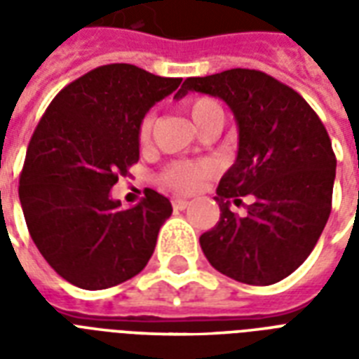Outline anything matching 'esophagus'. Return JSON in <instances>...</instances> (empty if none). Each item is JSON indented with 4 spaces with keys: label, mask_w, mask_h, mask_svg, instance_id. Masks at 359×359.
Listing matches in <instances>:
<instances>
[{
    "label": "esophagus",
    "mask_w": 359,
    "mask_h": 359,
    "mask_svg": "<svg viewBox=\"0 0 359 359\" xmlns=\"http://www.w3.org/2000/svg\"><path fill=\"white\" fill-rule=\"evenodd\" d=\"M171 205H173L175 210H184V208L190 205V201H186V199H173Z\"/></svg>",
    "instance_id": "obj_1"
}]
</instances>
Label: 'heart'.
<instances>
[{
  "mask_svg": "<svg viewBox=\"0 0 359 359\" xmlns=\"http://www.w3.org/2000/svg\"><path fill=\"white\" fill-rule=\"evenodd\" d=\"M188 111H190V117L194 119L196 126L201 123L207 115L210 114H224L219 104L212 98H196L194 102L188 106ZM152 123H154V117L151 114H147L140 123V130H137V137H140V143L145 145L149 137H151ZM216 173V165L210 160H197V162H184V160H179V162H171L169 165H165L160 175V180H162L163 186H168L173 191H179V194H194L205 184V180L210 179L212 175Z\"/></svg>",
  "mask_w": 359,
  "mask_h": 359,
  "instance_id": "b5f03b06",
  "label": "heart"
}]
</instances>
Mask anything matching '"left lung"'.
<instances>
[{
	"label": "left lung",
	"mask_w": 359,
	"mask_h": 359,
	"mask_svg": "<svg viewBox=\"0 0 359 359\" xmlns=\"http://www.w3.org/2000/svg\"><path fill=\"white\" fill-rule=\"evenodd\" d=\"M222 98L238 124V154L214 197L219 222L199 242L208 262L240 283L272 285L313 251L332 212L335 154L323 121L304 98L261 70L231 69L184 80ZM250 195L240 219L230 212Z\"/></svg>",
	"instance_id": "obj_1"
}]
</instances>
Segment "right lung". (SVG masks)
I'll list each match as a JSON object with an SVG mask.
<instances>
[{"label":"right lung","mask_w":359,"mask_h":359,"mask_svg":"<svg viewBox=\"0 0 359 359\" xmlns=\"http://www.w3.org/2000/svg\"><path fill=\"white\" fill-rule=\"evenodd\" d=\"M180 81L135 65H104L61 89L36 124L20 203L35 245L69 283L108 289L147 266L171 203L147 190L124 210L109 190L140 160L141 119Z\"/></svg>","instance_id":"right-lung-1"}]
</instances>
